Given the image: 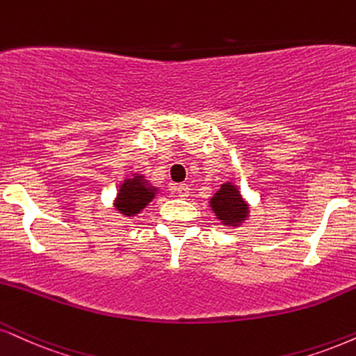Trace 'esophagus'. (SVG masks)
I'll list each match as a JSON object with an SVG mask.
<instances>
[{"instance_id":"esophagus-1","label":"esophagus","mask_w":356,"mask_h":356,"mask_svg":"<svg viewBox=\"0 0 356 356\" xmlns=\"http://www.w3.org/2000/svg\"><path fill=\"white\" fill-rule=\"evenodd\" d=\"M173 191L178 198H188V195H190V188H188V185H185V183L175 186Z\"/></svg>"}]
</instances>
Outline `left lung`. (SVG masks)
Returning <instances> with one entry per match:
<instances>
[{
  "label": "left lung",
  "mask_w": 356,
  "mask_h": 356,
  "mask_svg": "<svg viewBox=\"0 0 356 356\" xmlns=\"http://www.w3.org/2000/svg\"><path fill=\"white\" fill-rule=\"evenodd\" d=\"M209 206L216 218L226 226H239L249 216V206L241 196L238 186L232 183H225L214 193Z\"/></svg>",
  "instance_id": "1"
}]
</instances>
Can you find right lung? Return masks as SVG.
Instances as JSON below:
<instances>
[{"label": "right lung", "instance_id": "right-lung-1", "mask_svg": "<svg viewBox=\"0 0 356 356\" xmlns=\"http://www.w3.org/2000/svg\"><path fill=\"white\" fill-rule=\"evenodd\" d=\"M156 191L143 175H134L120 185L115 198V209L125 216H135L155 198Z\"/></svg>", "mask_w": 356, "mask_h": 356}]
</instances>
